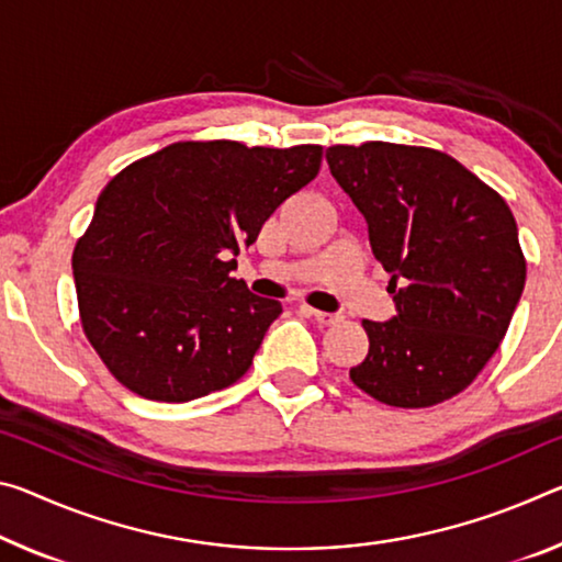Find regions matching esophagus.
<instances>
[{
    "label": "esophagus",
    "instance_id": "34e87169",
    "mask_svg": "<svg viewBox=\"0 0 562 562\" xmlns=\"http://www.w3.org/2000/svg\"><path fill=\"white\" fill-rule=\"evenodd\" d=\"M302 313H305L307 317H313L317 325H337L340 323V315H333V313H323V310H315V307H302Z\"/></svg>",
    "mask_w": 562,
    "mask_h": 562
}]
</instances>
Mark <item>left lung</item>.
<instances>
[{
    "instance_id": "1",
    "label": "left lung",
    "mask_w": 562,
    "mask_h": 562,
    "mask_svg": "<svg viewBox=\"0 0 562 562\" xmlns=\"http://www.w3.org/2000/svg\"><path fill=\"white\" fill-rule=\"evenodd\" d=\"M327 165L368 220L397 305L387 323L362 319L370 350L352 382L393 407L456 397L501 347L522 295L528 265L510 207L440 149L333 145Z\"/></svg>"
}]
</instances>
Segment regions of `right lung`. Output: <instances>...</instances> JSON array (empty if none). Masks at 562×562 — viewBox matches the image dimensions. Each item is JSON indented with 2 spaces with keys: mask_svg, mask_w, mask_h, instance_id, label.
I'll list each match as a JSON object with an SVG mask.
<instances>
[{
  "mask_svg": "<svg viewBox=\"0 0 562 562\" xmlns=\"http://www.w3.org/2000/svg\"><path fill=\"white\" fill-rule=\"evenodd\" d=\"M319 165V145L190 139L106 182L72 272L87 340L124 387L187 403L245 375L282 305L229 278L233 257Z\"/></svg>",
  "mask_w": 562,
  "mask_h": 562,
  "instance_id": "obj_1",
  "label": "right lung"
}]
</instances>
